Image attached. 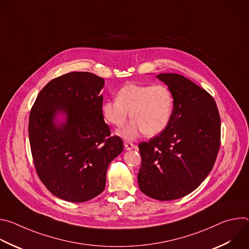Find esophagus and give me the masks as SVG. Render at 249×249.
I'll return each mask as SVG.
<instances>
[{"label": "esophagus", "instance_id": "obj_1", "mask_svg": "<svg viewBox=\"0 0 249 249\" xmlns=\"http://www.w3.org/2000/svg\"><path fill=\"white\" fill-rule=\"evenodd\" d=\"M134 144L133 143H131V142H125L124 143V148H125V150H127V151H130V150H132V149H134Z\"/></svg>", "mask_w": 249, "mask_h": 249}]
</instances>
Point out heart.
<instances>
[{
  "label": "heart",
  "instance_id": "obj_1",
  "mask_svg": "<svg viewBox=\"0 0 249 249\" xmlns=\"http://www.w3.org/2000/svg\"><path fill=\"white\" fill-rule=\"evenodd\" d=\"M173 95L164 85L128 84L116 94V99L101 105L103 118L119 128L130 112L131 121L117 134L125 139H135L142 132L155 136L168 125L173 111Z\"/></svg>",
  "mask_w": 249,
  "mask_h": 249
}]
</instances>
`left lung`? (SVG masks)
Returning <instances> with one entry per match:
<instances>
[{"instance_id": "left-lung-1", "label": "left lung", "mask_w": 249, "mask_h": 249, "mask_svg": "<svg viewBox=\"0 0 249 249\" xmlns=\"http://www.w3.org/2000/svg\"><path fill=\"white\" fill-rule=\"evenodd\" d=\"M157 78L173 95V111L160 135L139 144L138 184L149 197L168 201L190 194L212 170L220 148L221 119L214 98L189 79L173 73Z\"/></svg>"}]
</instances>
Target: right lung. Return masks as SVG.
<instances>
[{
	"instance_id": "obj_1",
	"label": "right lung",
	"mask_w": 249,
	"mask_h": 249,
	"mask_svg": "<svg viewBox=\"0 0 249 249\" xmlns=\"http://www.w3.org/2000/svg\"><path fill=\"white\" fill-rule=\"evenodd\" d=\"M104 80L89 72H72L49 82L29 115L28 136L40 180L56 197L82 203L105 188L106 171L123 151L109 137L100 94Z\"/></svg>"
}]
</instances>
